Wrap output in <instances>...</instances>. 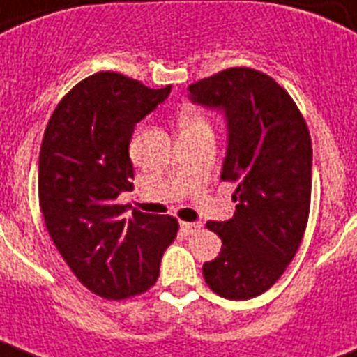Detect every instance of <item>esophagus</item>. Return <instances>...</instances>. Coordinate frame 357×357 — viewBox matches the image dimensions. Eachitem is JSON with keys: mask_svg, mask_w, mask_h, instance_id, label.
I'll return each mask as SVG.
<instances>
[{"mask_svg": "<svg viewBox=\"0 0 357 357\" xmlns=\"http://www.w3.org/2000/svg\"><path fill=\"white\" fill-rule=\"evenodd\" d=\"M181 228H183L187 234H197L200 232L202 225H200V222H181Z\"/></svg>", "mask_w": 357, "mask_h": 357, "instance_id": "esophagus-1", "label": "esophagus"}]
</instances>
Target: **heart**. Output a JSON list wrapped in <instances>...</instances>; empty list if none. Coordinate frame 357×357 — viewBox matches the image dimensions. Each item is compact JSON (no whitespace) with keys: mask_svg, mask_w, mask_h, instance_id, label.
I'll list each match as a JSON object with an SVG mask.
<instances>
[{"mask_svg":"<svg viewBox=\"0 0 357 357\" xmlns=\"http://www.w3.org/2000/svg\"><path fill=\"white\" fill-rule=\"evenodd\" d=\"M179 132H197V130H211L208 116L195 106H187L178 114Z\"/></svg>","mask_w":357,"mask_h":357,"instance_id":"obj_1","label":"heart"}]
</instances>
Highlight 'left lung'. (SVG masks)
I'll use <instances>...</instances> for the list:
<instances>
[{
	"instance_id": "8db88e82",
	"label": "left lung",
	"mask_w": 357,
	"mask_h": 357,
	"mask_svg": "<svg viewBox=\"0 0 357 357\" xmlns=\"http://www.w3.org/2000/svg\"><path fill=\"white\" fill-rule=\"evenodd\" d=\"M189 97L227 116L221 179L238 181L232 219L206 225L222 239V249L204 264V279L222 298H257L279 281L305 234L311 135L287 89L249 67H232L190 84Z\"/></svg>"
}]
</instances>
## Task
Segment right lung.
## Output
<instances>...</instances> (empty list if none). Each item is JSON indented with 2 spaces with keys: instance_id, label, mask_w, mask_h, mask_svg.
<instances>
[{
  "instance_id": "1",
  "label": "right lung",
  "mask_w": 357,
  "mask_h": 357,
  "mask_svg": "<svg viewBox=\"0 0 357 357\" xmlns=\"http://www.w3.org/2000/svg\"><path fill=\"white\" fill-rule=\"evenodd\" d=\"M170 89H151L112 70L95 73L59 100L46 125L39 155L46 230L76 279L100 298L149 290L178 236V219L170 215L132 211L125 219V206L116 202L132 190L135 125Z\"/></svg>"
}]
</instances>
